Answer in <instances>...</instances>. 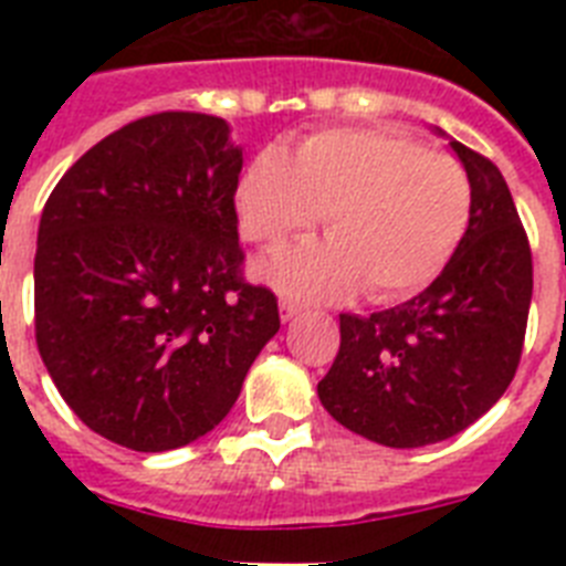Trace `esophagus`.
<instances>
[{"label": "esophagus", "instance_id": "1", "mask_svg": "<svg viewBox=\"0 0 566 566\" xmlns=\"http://www.w3.org/2000/svg\"><path fill=\"white\" fill-rule=\"evenodd\" d=\"M300 308H303V306H300L297 300H289V297L280 300V317H283V319H292L294 314H300Z\"/></svg>", "mask_w": 566, "mask_h": 566}]
</instances>
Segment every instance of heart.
Masks as SVG:
<instances>
[{
  "label": "heart",
  "mask_w": 566,
  "mask_h": 566,
  "mask_svg": "<svg viewBox=\"0 0 566 566\" xmlns=\"http://www.w3.org/2000/svg\"><path fill=\"white\" fill-rule=\"evenodd\" d=\"M319 214L332 240L283 254L272 277L300 297L363 286L371 303H397L451 260L468 229L470 178L453 155L352 127L312 135L292 161L283 149H263L240 178V232L254 247H283Z\"/></svg>",
  "instance_id": "1"
}]
</instances>
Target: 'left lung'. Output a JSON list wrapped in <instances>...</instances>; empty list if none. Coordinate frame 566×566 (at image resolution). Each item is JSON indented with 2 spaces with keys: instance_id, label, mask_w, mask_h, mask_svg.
<instances>
[{
  "instance_id": "obj_1",
  "label": "left lung",
  "mask_w": 566,
  "mask_h": 566,
  "mask_svg": "<svg viewBox=\"0 0 566 566\" xmlns=\"http://www.w3.org/2000/svg\"><path fill=\"white\" fill-rule=\"evenodd\" d=\"M470 178V221L431 286L371 317L339 314V352L319 402L388 448L457 437L499 402L522 359L533 254L502 172L451 142Z\"/></svg>"
}]
</instances>
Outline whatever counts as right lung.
Masks as SVG:
<instances>
[{
  "label": "right lung",
  "instance_id": "add662e5",
  "mask_svg": "<svg viewBox=\"0 0 566 566\" xmlns=\"http://www.w3.org/2000/svg\"><path fill=\"white\" fill-rule=\"evenodd\" d=\"M240 167L223 118L169 109L102 138L44 203L39 354L73 413L129 451L212 431L280 328L272 289L243 277Z\"/></svg>",
  "mask_w": 566,
  "mask_h": 566
}]
</instances>
